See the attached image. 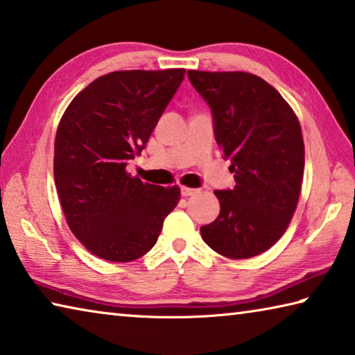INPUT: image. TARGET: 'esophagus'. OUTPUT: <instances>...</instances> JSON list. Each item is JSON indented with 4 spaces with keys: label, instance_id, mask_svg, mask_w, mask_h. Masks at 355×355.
<instances>
[{
    "label": "esophagus",
    "instance_id": "obj_1",
    "mask_svg": "<svg viewBox=\"0 0 355 355\" xmlns=\"http://www.w3.org/2000/svg\"><path fill=\"white\" fill-rule=\"evenodd\" d=\"M196 192H199V189L188 188V186H182V196H184V197H188V196L196 194Z\"/></svg>",
    "mask_w": 355,
    "mask_h": 355
}]
</instances>
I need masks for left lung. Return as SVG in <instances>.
Wrapping results in <instances>:
<instances>
[{
  "instance_id": "8db88e82",
  "label": "left lung",
  "mask_w": 355,
  "mask_h": 355,
  "mask_svg": "<svg viewBox=\"0 0 355 355\" xmlns=\"http://www.w3.org/2000/svg\"><path fill=\"white\" fill-rule=\"evenodd\" d=\"M214 117V136L236 186L214 191L220 213L200 227L219 255L243 260L279 241L296 211L304 177L302 130L271 84L248 71L189 70Z\"/></svg>"
}]
</instances>
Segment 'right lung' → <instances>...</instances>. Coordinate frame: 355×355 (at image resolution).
<instances>
[{
  "label": "right lung",
  "instance_id": "obj_1",
  "mask_svg": "<svg viewBox=\"0 0 355 355\" xmlns=\"http://www.w3.org/2000/svg\"><path fill=\"white\" fill-rule=\"evenodd\" d=\"M184 69L119 70L98 76L59 120L53 172L67 225L91 254L127 263L146 255L180 188L127 172L141 153Z\"/></svg>",
  "mask_w": 355,
  "mask_h": 355
}]
</instances>
